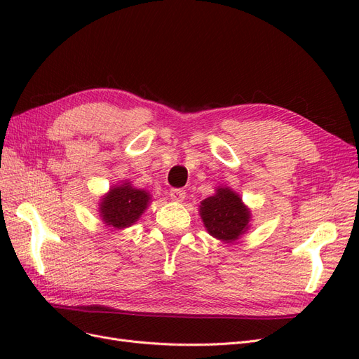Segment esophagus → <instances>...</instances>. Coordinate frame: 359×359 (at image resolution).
I'll return each mask as SVG.
<instances>
[{
	"mask_svg": "<svg viewBox=\"0 0 359 359\" xmlns=\"http://www.w3.org/2000/svg\"><path fill=\"white\" fill-rule=\"evenodd\" d=\"M184 198H186V191L182 189H172L170 190V199L175 202H182Z\"/></svg>",
	"mask_w": 359,
	"mask_h": 359,
	"instance_id": "1",
	"label": "esophagus"
}]
</instances>
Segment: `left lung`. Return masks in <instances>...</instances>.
<instances>
[{"instance_id": "8db88e82", "label": "left lung", "mask_w": 359, "mask_h": 359, "mask_svg": "<svg viewBox=\"0 0 359 359\" xmlns=\"http://www.w3.org/2000/svg\"><path fill=\"white\" fill-rule=\"evenodd\" d=\"M199 214L208 233L223 243L236 241L248 229L252 217L240 194L229 187H219L214 196L203 199Z\"/></svg>"}]
</instances>
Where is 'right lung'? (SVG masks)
<instances>
[{
  "label": "right lung",
  "mask_w": 359,
  "mask_h": 359,
  "mask_svg": "<svg viewBox=\"0 0 359 359\" xmlns=\"http://www.w3.org/2000/svg\"><path fill=\"white\" fill-rule=\"evenodd\" d=\"M151 201L149 193L133 187L130 182L114 186L100 201V217L106 226L124 229L135 224L145 212Z\"/></svg>",
  "instance_id": "obj_1"
}]
</instances>
